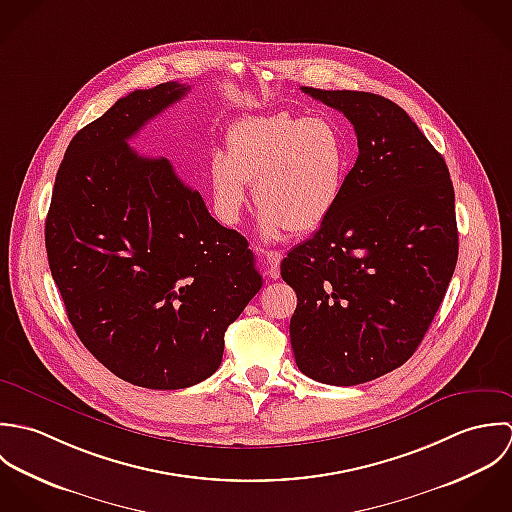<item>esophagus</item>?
<instances>
[{
	"label": "esophagus",
	"mask_w": 512,
	"mask_h": 512,
	"mask_svg": "<svg viewBox=\"0 0 512 512\" xmlns=\"http://www.w3.org/2000/svg\"><path fill=\"white\" fill-rule=\"evenodd\" d=\"M283 261V253L279 251H265V263H267V273L271 279H279V265Z\"/></svg>",
	"instance_id": "obj_1"
}]
</instances>
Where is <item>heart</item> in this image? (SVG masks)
Listing matches in <instances>:
<instances>
[{"label": "heart", "instance_id": "1", "mask_svg": "<svg viewBox=\"0 0 512 512\" xmlns=\"http://www.w3.org/2000/svg\"><path fill=\"white\" fill-rule=\"evenodd\" d=\"M350 144L328 116L275 112L249 116L227 132V152L211 156L215 207L235 221L253 184L263 237L318 229L340 202L350 174Z\"/></svg>", "mask_w": 512, "mask_h": 512}]
</instances>
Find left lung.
I'll use <instances>...</instances> for the list:
<instances>
[{"label": "left lung", "mask_w": 512, "mask_h": 512, "mask_svg": "<svg viewBox=\"0 0 512 512\" xmlns=\"http://www.w3.org/2000/svg\"><path fill=\"white\" fill-rule=\"evenodd\" d=\"M354 126L358 158L332 215L281 263L297 293L299 370L356 386L421 344L455 271V192L443 156L408 112L372 93L303 87Z\"/></svg>", "instance_id": "obj_1"}]
</instances>
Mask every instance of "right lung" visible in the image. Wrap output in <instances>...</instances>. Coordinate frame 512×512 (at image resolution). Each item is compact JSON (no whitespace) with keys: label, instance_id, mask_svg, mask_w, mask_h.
<instances>
[{"label":"right lung","instance_id":"obj_1","mask_svg":"<svg viewBox=\"0 0 512 512\" xmlns=\"http://www.w3.org/2000/svg\"><path fill=\"white\" fill-rule=\"evenodd\" d=\"M190 87L118 99L71 140L45 221L53 281L85 348L140 388L180 390L221 364L227 326L263 279L170 160L128 140Z\"/></svg>","mask_w":512,"mask_h":512}]
</instances>
